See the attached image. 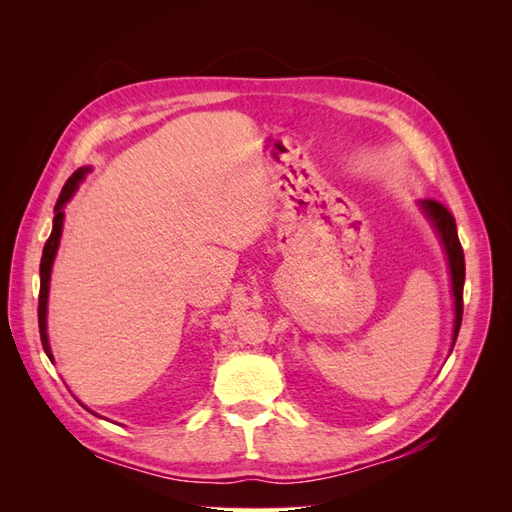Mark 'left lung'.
I'll list each match as a JSON object with an SVG mask.
<instances>
[{
    "label": "left lung",
    "instance_id": "left-lung-1",
    "mask_svg": "<svg viewBox=\"0 0 512 512\" xmlns=\"http://www.w3.org/2000/svg\"><path fill=\"white\" fill-rule=\"evenodd\" d=\"M425 218L431 222L436 235L440 237V243L444 247V254L448 260V271H451V292H453V305H455V320H453V342L451 350L457 342L461 316H463V282H466V260H463V250L457 237L455 218L444 205L436 203V200H421L418 203Z\"/></svg>",
    "mask_w": 512,
    "mask_h": 512
}]
</instances>
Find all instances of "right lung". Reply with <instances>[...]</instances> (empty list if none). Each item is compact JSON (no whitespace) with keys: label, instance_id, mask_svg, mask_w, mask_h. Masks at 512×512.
<instances>
[{"label":"right lung","instance_id":"1","mask_svg":"<svg viewBox=\"0 0 512 512\" xmlns=\"http://www.w3.org/2000/svg\"><path fill=\"white\" fill-rule=\"evenodd\" d=\"M89 166H83L76 170V173L66 181L64 190H61L57 205H55V218H53V230L49 241L44 243L42 250V260H40V299H38V324H40V339H42V348L53 363V352L49 344V333H46V305H49V284H51V271H53V262L59 250V239H61V230H64V207L70 203V198L79 190V183L85 179L89 173ZM98 416V414H96Z\"/></svg>","mask_w":512,"mask_h":512}]
</instances>
